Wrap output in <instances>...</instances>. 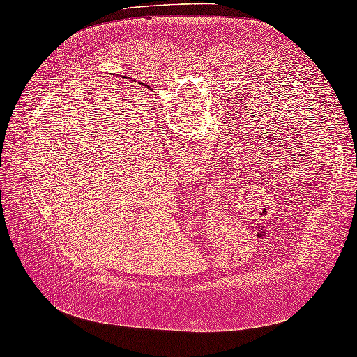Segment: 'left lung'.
Instances as JSON below:
<instances>
[{
    "mask_svg": "<svg viewBox=\"0 0 357 357\" xmlns=\"http://www.w3.org/2000/svg\"><path fill=\"white\" fill-rule=\"evenodd\" d=\"M248 145H249V142H248ZM252 145H254V144H252ZM238 153H241V155H244V153L243 151H248V150H244V148L243 146H238ZM271 150H273V148H271ZM297 150H300V146H297ZM236 156H238V155H236ZM243 158H245V156H243ZM295 164H298V162H295Z\"/></svg>",
    "mask_w": 357,
    "mask_h": 357,
    "instance_id": "8db88e82",
    "label": "left lung"
}]
</instances>
